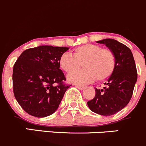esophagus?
Returning a JSON list of instances; mask_svg holds the SVG:
<instances>
[{
	"label": "esophagus",
	"instance_id": "esophagus-1",
	"mask_svg": "<svg viewBox=\"0 0 146 146\" xmlns=\"http://www.w3.org/2000/svg\"><path fill=\"white\" fill-rule=\"evenodd\" d=\"M76 87L77 88H78L79 90H83L84 88H85V87L84 86H82V85H76Z\"/></svg>",
	"mask_w": 146,
	"mask_h": 146
}]
</instances>
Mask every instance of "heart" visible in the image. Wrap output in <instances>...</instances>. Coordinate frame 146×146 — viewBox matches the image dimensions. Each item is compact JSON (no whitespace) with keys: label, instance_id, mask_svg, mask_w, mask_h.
Wrapping results in <instances>:
<instances>
[{"label":"heart","instance_id":"heart-1","mask_svg":"<svg viewBox=\"0 0 146 146\" xmlns=\"http://www.w3.org/2000/svg\"><path fill=\"white\" fill-rule=\"evenodd\" d=\"M73 54V56L68 53H64L59 58L61 68L66 73H70L67 78L72 83L85 85L95 79L102 81L110 78L115 68L114 52L100 45L88 44L80 46L75 48ZM81 64L84 70L73 72L80 68Z\"/></svg>","mask_w":146,"mask_h":146}]
</instances>
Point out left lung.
Masks as SVG:
<instances>
[{"label": "left lung", "instance_id": "obj_1", "mask_svg": "<svg viewBox=\"0 0 146 146\" xmlns=\"http://www.w3.org/2000/svg\"><path fill=\"white\" fill-rule=\"evenodd\" d=\"M114 52L115 68L109 78L104 89H95V97L88 102L91 111L103 116L116 114L124 108L131 99L137 81V70L134 58L129 47L112 39L98 41Z\"/></svg>", "mask_w": 146, "mask_h": 146}]
</instances>
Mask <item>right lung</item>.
Listing matches in <instances>:
<instances>
[{
    "label": "right lung",
    "instance_id": "right-lung-1",
    "mask_svg": "<svg viewBox=\"0 0 146 146\" xmlns=\"http://www.w3.org/2000/svg\"><path fill=\"white\" fill-rule=\"evenodd\" d=\"M68 47L39 46L23 51L13 66V92L30 115L45 117L55 112L70 85L64 83L61 56Z\"/></svg>",
    "mask_w": 146,
    "mask_h": 146
}]
</instances>
